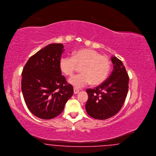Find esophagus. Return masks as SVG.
I'll return each mask as SVG.
<instances>
[{
	"label": "esophagus",
	"mask_w": 156,
	"mask_h": 156,
	"mask_svg": "<svg viewBox=\"0 0 156 156\" xmlns=\"http://www.w3.org/2000/svg\"><path fill=\"white\" fill-rule=\"evenodd\" d=\"M79 91H80V90H78V89H76V88H74V89H73V92H74L75 94H78V93L79 92Z\"/></svg>",
	"instance_id": "obj_1"
}]
</instances>
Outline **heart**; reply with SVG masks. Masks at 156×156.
<instances>
[{
    "mask_svg": "<svg viewBox=\"0 0 156 156\" xmlns=\"http://www.w3.org/2000/svg\"><path fill=\"white\" fill-rule=\"evenodd\" d=\"M62 73L71 76L81 67V73L71 77L68 82L75 88H81L92 83L98 85L107 78L111 68V62L107 55H101L95 50L83 49L73 53L72 56H63L59 61Z\"/></svg>",
    "mask_w": 156,
    "mask_h": 156,
    "instance_id": "b5f03b06",
    "label": "heart"
}]
</instances>
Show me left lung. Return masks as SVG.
Returning <instances> with one entry per match:
<instances>
[{
	"label": "left lung",
	"mask_w": 156,
	"mask_h": 156,
	"mask_svg": "<svg viewBox=\"0 0 156 156\" xmlns=\"http://www.w3.org/2000/svg\"><path fill=\"white\" fill-rule=\"evenodd\" d=\"M114 69L109 78L95 88H88L85 104L88 114L98 119H108L119 112L128 91L129 76L122 61L115 56L111 58Z\"/></svg>",
	"instance_id": "obj_1"
}]
</instances>
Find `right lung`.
Segmentation results:
<instances>
[{
	"mask_svg": "<svg viewBox=\"0 0 156 156\" xmlns=\"http://www.w3.org/2000/svg\"><path fill=\"white\" fill-rule=\"evenodd\" d=\"M62 44H52L28 59L22 73V91L29 111L41 119L59 115L73 96V89L59 69Z\"/></svg>",
	"mask_w": 156,
	"mask_h": 156,
	"instance_id": "obj_1",
	"label": "right lung"
}]
</instances>
